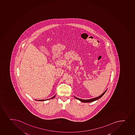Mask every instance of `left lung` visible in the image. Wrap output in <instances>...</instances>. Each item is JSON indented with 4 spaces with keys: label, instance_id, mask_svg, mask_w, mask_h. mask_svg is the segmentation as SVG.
<instances>
[{
    "label": "left lung",
    "instance_id": "left-lung-1",
    "mask_svg": "<svg viewBox=\"0 0 135 135\" xmlns=\"http://www.w3.org/2000/svg\"><path fill=\"white\" fill-rule=\"evenodd\" d=\"M107 90L106 91H104V92L103 93V94H101L100 96L99 97H95V98H92V99H80V98H77L75 97V98H76V99H78V100H79L81 102H83L84 103H89V102H92L93 101H94L96 100L97 99H99V98H100L101 97H102L103 95H104V93H105V92H106Z\"/></svg>",
    "mask_w": 135,
    "mask_h": 135
}]
</instances>
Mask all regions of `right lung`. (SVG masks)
Wrapping results in <instances>:
<instances>
[{
  "instance_id": "add662e5",
  "label": "right lung",
  "mask_w": 135,
  "mask_h": 135,
  "mask_svg": "<svg viewBox=\"0 0 135 135\" xmlns=\"http://www.w3.org/2000/svg\"><path fill=\"white\" fill-rule=\"evenodd\" d=\"M55 95H54V97H52V98H50V99H41V100H38V101H45L47 100H48V99H53V98L55 97ZM36 100V99H35Z\"/></svg>"
}]
</instances>
